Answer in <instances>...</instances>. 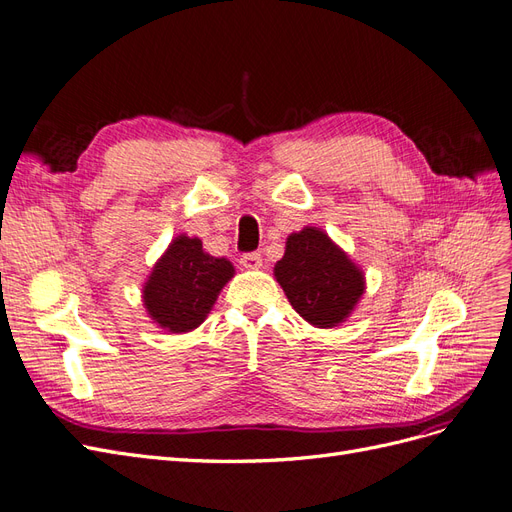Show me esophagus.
I'll return each instance as SVG.
<instances>
[{
	"instance_id": "1",
	"label": "esophagus",
	"mask_w": 512,
	"mask_h": 512,
	"mask_svg": "<svg viewBox=\"0 0 512 512\" xmlns=\"http://www.w3.org/2000/svg\"><path fill=\"white\" fill-rule=\"evenodd\" d=\"M239 262L245 269H252V271L260 269L262 267V254L260 252H247L239 258Z\"/></svg>"
}]
</instances>
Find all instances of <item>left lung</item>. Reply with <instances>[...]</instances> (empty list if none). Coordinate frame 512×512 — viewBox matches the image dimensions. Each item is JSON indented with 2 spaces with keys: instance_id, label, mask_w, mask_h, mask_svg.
<instances>
[{
  "instance_id": "8db88e82",
  "label": "left lung",
  "mask_w": 512,
  "mask_h": 512,
  "mask_svg": "<svg viewBox=\"0 0 512 512\" xmlns=\"http://www.w3.org/2000/svg\"><path fill=\"white\" fill-rule=\"evenodd\" d=\"M273 273L294 312L318 329L344 322L365 290L363 271L314 226L292 232Z\"/></svg>"
}]
</instances>
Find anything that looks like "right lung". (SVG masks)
<instances>
[{
    "label": "right lung",
    "instance_id": "obj_1",
    "mask_svg": "<svg viewBox=\"0 0 512 512\" xmlns=\"http://www.w3.org/2000/svg\"><path fill=\"white\" fill-rule=\"evenodd\" d=\"M232 275L230 260L207 254L196 237L179 235L143 286L147 314L168 333H188L205 322Z\"/></svg>",
    "mask_w": 512,
    "mask_h": 512
}]
</instances>
